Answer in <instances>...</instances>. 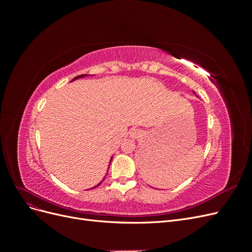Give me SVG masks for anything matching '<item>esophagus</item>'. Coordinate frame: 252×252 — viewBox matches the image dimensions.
Segmentation results:
<instances>
[{
	"mask_svg": "<svg viewBox=\"0 0 252 252\" xmlns=\"http://www.w3.org/2000/svg\"><path fill=\"white\" fill-rule=\"evenodd\" d=\"M142 134H143V132H142L141 129L133 128L130 130V136L132 139H139V138H141Z\"/></svg>",
	"mask_w": 252,
	"mask_h": 252,
	"instance_id": "esophagus-1",
	"label": "esophagus"
}]
</instances>
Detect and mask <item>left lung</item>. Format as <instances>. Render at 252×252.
Here are the masks:
<instances>
[{
  "instance_id": "obj_1",
  "label": "left lung",
  "mask_w": 252,
  "mask_h": 252,
  "mask_svg": "<svg viewBox=\"0 0 252 252\" xmlns=\"http://www.w3.org/2000/svg\"><path fill=\"white\" fill-rule=\"evenodd\" d=\"M193 94H195V93H193Z\"/></svg>"
}]
</instances>
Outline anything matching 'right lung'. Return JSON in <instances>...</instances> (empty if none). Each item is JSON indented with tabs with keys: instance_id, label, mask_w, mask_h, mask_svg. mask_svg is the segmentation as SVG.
Returning <instances> with one entry per match:
<instances>
[{
	"instance_id": "obj_1",
	"label": "right lung",
	"mask_w": 252,
	"mask_h": 252,
	"mask_svg": "<svg viewBox=\"0 0 252 252\" xmlns=\"http://www.w3.org/2000/svg\"><path fill=\"white\" fill-rule=\"evenodd\" d=\"M91 75H93V74H91ZM91 75L90 74H81V75H78V77H75L74 79H72V81L71 82H73V81H75V80H78V79H81V78H85V77H91ZM111 159H112V157H111V158H110V161H109V165H108V169H109V166H110V162H111ZM107 173H108V170H107V172H106V174H105V177L103 178V180L100 182V183H98V184L97 185H95V186H94L93 188H95V187H97V186H100L101 184H102V182L104 181V179L106 178V175H107ZM93 188H90V189H93Z\"/></svg>"
}]
</instances>
